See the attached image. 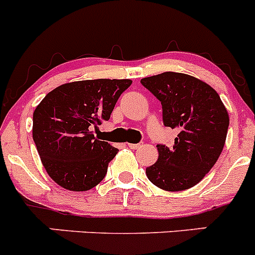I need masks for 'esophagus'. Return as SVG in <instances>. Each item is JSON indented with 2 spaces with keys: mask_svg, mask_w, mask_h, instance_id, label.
I'll use <instances>...</instances> for the list:
<instances>
[{
  "mask_svg": "<svg viewBox=\"0 0 255 255\" xmlns=\"http://www.w3.org/2000/svg\"><path fill=\"white\" fill-rule=\"evenodd\" d=\"M128 146H129L130 149H134V150H136V149H139L140 146H141V144H128Z\"/></svg>",
  "mask_w": 255,
  "mask_h": 255,
  "instance_id": "34e87169",
  "label": "esophagus"
}]
</instances>
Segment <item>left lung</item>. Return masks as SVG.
<instances>
[{
  "label": "left lung",
  "mask_w": 255,
  "mask_h": 255,
  "mask_svg": "<svg viewBox=\"0 0 255 255\" xmlns=\"http://www.w3.org/2000/svg\"><path fill=\"white\" fill-rule=\"evenodd\" d=\"M162 106L164 125L179 130L171 147L156 145L159 157L146 168L147 179L166 191L196 185L214 166L227 139L229 115L210 85L180 72L141 79Z\"/></svg>",
  "instance_id": "8db88e82"
}]
</instances>
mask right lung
I'll return each mask as SVG.
<instances>
[{"instance_id":"add662e5","label":"right lung","mask_w":255,"mask_h":255,"mask_svg":"<svg viewBox=\"0 0 255 255\" xmlns=\"http://www.w3.org/2000/svg\"><path fill=\"white\" fill-rule=\"evenodd\" d=\"M131 80H84L53 89L33 111L32 137L48 176L70 191H86L106 175L119 150L94 136Z\"/></svg>"}]
</instances>
